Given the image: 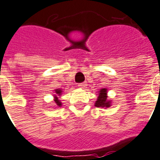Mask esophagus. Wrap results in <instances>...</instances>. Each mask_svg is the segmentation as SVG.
<instances>
[{"label": "esophagus", "instance_id": "1", "mask_svg": "<svg viewBox=\"0 0 160 160\" xmlns=\"http://www.w3.org/2000/svg\"><path fill=\"white\" fill-rule=\"evenodd\" d=\"M87 86V84L86 83V82H83V83H80L78 84V87H80V88H82V89H84V88H86Z\"/></svg>", "mask_w": 160, "mask_h": 160}]
</instances>
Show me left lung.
<instances>
[{
  "instance_id": "8db88e82",
  "label": "left lung",
  "mask_w": 160,
  "mask_h": 160,
  "mask_svg": "<svg viewBox=\"0 0 160 160\" xmlns=\"http://www.w3.org/2000/svg\"><path fill=\"white\" fill-rule=\"evenodd\" d=\"M110 104H111V102L107 100V90L104 88L99 92V95L95 103V106L108 108L110 106Z\"/></svg>"
}]
</instances>
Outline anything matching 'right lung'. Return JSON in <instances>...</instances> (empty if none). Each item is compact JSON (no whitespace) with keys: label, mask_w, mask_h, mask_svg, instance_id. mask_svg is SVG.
<instances>
[{"label":"right lung","mask_w":160,"mask_h":160,"mask_svg":"<svg viewBox=\"0 0 160 160\" xmlns=\"http://www.w3.org/2000/svg\"><path fill=\"white\" fill-rule=\"evenodd\" d=\"M56 92L57 94H61V92H62V91L59 90V89H57V90H56ZM55 103H56V104H57L58 106H61V105H62V103L60 102V100H58V98H56V99H55Z\"/></svg>","instance_id":"obj_1"}]
</instances>
